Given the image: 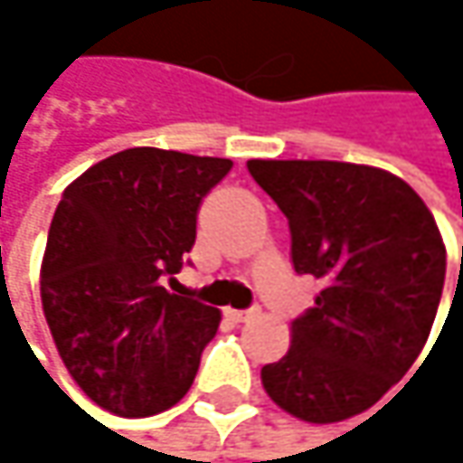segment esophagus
I'll list each match as a JSON object with an SVG mask.
<instances>
[{
  "label": "esophagus",
  "mask_w": 463,
  "mask_h": 463,
  "mask_svg": "<svg viewBox=\"0 0 463 463\" xmlns=\"http://www.w3.org/2000/svg\"><path fill=\"white\" fill-rule=\"evenodd\" d=\"M260 314V308H249V311H228V317H231L232 322H238V324H243V322H249V319H254Z\"/></svg>",
  "instance_id": "esophagus-1"
}]
</instances>
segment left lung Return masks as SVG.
Masks as SVG:
<instances>
[{
    "label": "left lung",
    "mask_w": 463,
    "mask_h": 463,
    "mask_svg": "<svg viewBox=\"0 0 463 463\" xmlns=\"http://www.w3.org/2000/svg\"><path fill=\"white\" fill-rule=\"evenodd\" d=\"M246 168L289 220L295 270L322 281L317 306L289 326V351L262 367V386L308 423L359 416L426 345L445 284L439 228L405 179L375 165L249 160Z\"/></svg>",
    "instance_id": "left-lung-1"
}]
</instances>
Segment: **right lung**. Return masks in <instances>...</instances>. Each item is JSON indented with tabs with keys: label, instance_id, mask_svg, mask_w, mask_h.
<instances>
[{
	"label": "right lung",
	"instance_id": "right-lung-1",
	"mask_svg": "<svg viewBox=\"0 0 463 463\" xmlns=\"http://www.w3.org/2000/svg\"><path fill=\"white\" fill-rule=\"evenodd\" d=\"M228 157L134 146L77 176L52 214L40 295L55 348L104 411L144 418L193 386L222 314L163 287L195 243Z\"/></svg>",
	"mask_w": 463,
	"mask_h": 463
}]
</instances>
